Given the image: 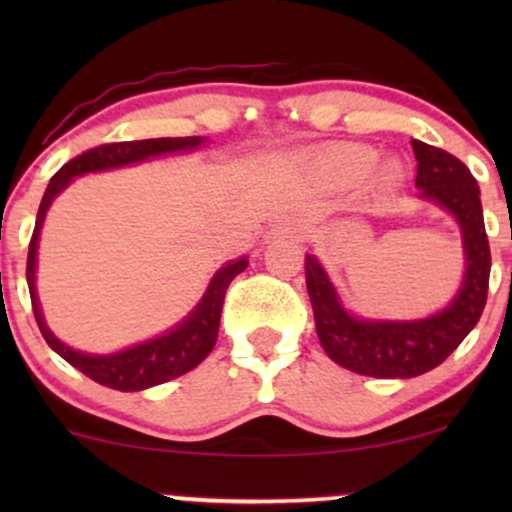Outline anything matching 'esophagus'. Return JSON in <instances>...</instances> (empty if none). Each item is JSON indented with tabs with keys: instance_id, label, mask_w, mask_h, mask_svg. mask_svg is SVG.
<instances>
[{
	"instance_id": "34e87169",
	"label": "esophagus",
	"mask_w": 512,
	"mask_h": 512,
	"mask_svg": "<svg viewBox=\"0 0 512 512\" xmlns=\"http://www.w3.org/2000/svg\"><path fill=\"white\" fill-rule=\"evenodd\" d=\"M303 226L301 223L296 221H281L276 223V226L272 228V236H281V238H303Z\"/></svg>"
}]
</instances>
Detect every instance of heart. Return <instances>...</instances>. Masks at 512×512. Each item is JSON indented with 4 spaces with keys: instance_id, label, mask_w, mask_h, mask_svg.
<instances>
[{
    "instance_id": "1",
    "label": "heart",
    "mask_w": 512,
    "mask_h": 512,
    "mask_svg": "<svg viewBox=\"0 0 512 512\" xmlns=\"http://www.w3.org/2000/svg\"><path fill=\"white\" fill-rule=\"evenodd\" d=\"M375 161H378V154H375L370 146L342 144L334 146V149H330L320 158V168L325 170L330 178L344 182V185H354V182L368 178L370 170L375 168ZM395 173L397 168L390 163V166L383 168L380 178H383V182H390L395 178Z\"/></svg>"
}]
</instances>
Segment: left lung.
I'll return each instance as SVG.
<instances>
[{"instance_id":"left-lung-1","label":"left lung","mask_w":512,"mask_h":512,"mask_svg":"<svg viewBox=\"0 0 512 512\" xmlns=\"http://www.w3.org/2000/svg\"><path fill=\"white\" fill-rule=\"evenodd\" d=\"M416 187L460 221L467 274L443 313L416 322H370L351 317L339 303L325 269L305 257V286L322 349L334 363L370 378H416L448 358L474 330L486 305L491 248L484 228L479 185L460 158L414 139Z\"/></svg>"}]
</instances>
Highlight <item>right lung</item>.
<instances>
[{"mask_svg": "<svg viewBox=\"0 0 512 512\" xmlns=\"http://www.w3.org/2000/svg\"><path fill=\"white\" fill-rule=\"evenodd\" d=\"M202 144V137H163V139H142V142H113V144H101L96 149H88L84 154L72 158L69 163L57 170L52 175L48 190H45L43 202H40L38 219H35V228L31 236V245H28V262H26V279H28V291H31V305L35 322H38L40 332H43L45 342L50 344V349H55L64 361L72 363L74 368H79L81 373L88 375L91 380L101 383L105 387H113V390L122 392H134V390H146V387H154L168 380L180 378L187 370L197 368L211 354L216 344V334H219V322H221V308L223 298H226V289L240 272H245L248 260H236L228 262L226 267L216 272L211 279L207 293H204L202 303L197 305L195 313L187 317L180 327H175L173 332L163 334V337L151 339L146 344H137L132 349L120 351V354L110 356H91L81 354V351L69 349L67 344H62L45 325L43 313H40L38 296H35V252H38V238L40 228H43V219L48 214L52 199H55L64 187L72 182L76 175L93 173V170H108V168H120L127 163L146 161L151 156L161 154H173V151H187L195 149Z\"/></svg>", "mask_w": 512, "mask_h": 512, "instance_id": "right-lung-1", "label": "right lung"}]
</instances>
